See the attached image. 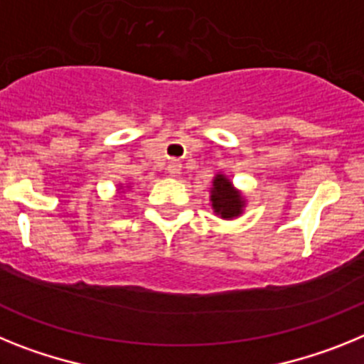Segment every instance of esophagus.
<instances>
[{
  "mask_svg": "<svg viewBox=\"0 0 364 364\" xmlns=\"http://www.w3.org/2000/svg\"><path fill=\"white\" fill-rule=\"evenodd\" d=\"M180 171H182V164L178 160H171V162L167 164V173L171 176H178Z\"/></svg>",
  "mask_w": 364,
  "mask_h": 364,
  "instance_id": "34e87169",
  "label": "esophagus"
}]
</instances>
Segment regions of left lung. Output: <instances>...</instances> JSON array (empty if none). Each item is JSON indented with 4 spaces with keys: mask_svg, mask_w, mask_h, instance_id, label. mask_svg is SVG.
I'll return each mask as SVG.
<instances>
[{
    "mask_svg": "<svg viewBox=\"0 0 364 364\" xmlns=\"http://www.w3.org/2000/svg\"><path fill=\"white\" fill-rule=\"evenodd\" d=\"M210 200L215 213L218 217L226 218V220H231V218L242 215L244 205H246L242 193L239 189H235L231 180L226 175H220V173L213 178Z\"/></svg>",
    "mask_w": 364,
    "mask_h": 364,
    "instance_id": "1",
    "label": "left lung"
}]
</instances>
